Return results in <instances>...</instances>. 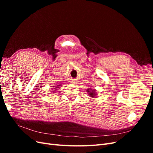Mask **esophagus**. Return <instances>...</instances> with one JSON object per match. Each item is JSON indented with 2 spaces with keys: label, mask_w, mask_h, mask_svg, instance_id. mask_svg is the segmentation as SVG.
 I'll use <instances>...</instances> for the list:
<instances>
[{
  "label": "esophagus",
  "mask_w": 153,
  "mask_h": 153,
  "mask_svg": "<svg viewBox=\"0 0 153 153\" xmlns=\"http://www.w3.org/2000/svg\"><path fill=\"white\" fill-rule=\"evenodd\" d=\"M73 83H75V82H73Z\"/></svg>",
  "instance_id": "esophagus-1"
}]
</instances>
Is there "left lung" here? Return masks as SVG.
I'll list each match as a JSON object with an SVG mask.
<instances>
[{
    "instance_id": "1",
    "label": "left lung",
    "mask_w": 153,
    "mask_h": 153,
    "mask_svg": "<svg viewBox=\"0 0 153 153\" xmlns=\"http://www.w3.org/2000/svg\"><path fill=\"white\" fill-rule=\"evenodd\" d=\"M88 92H90V91H88ZM89 94H90L91 96H94V94H93V93H92V92H90Z\"/></svg>"
}]
</instances>
